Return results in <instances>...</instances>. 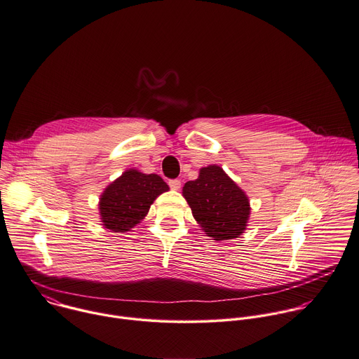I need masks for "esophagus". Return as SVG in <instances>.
Returning <instances> with one entry per match:
<instances>
[{
	"label": "esophagus",
	"instance_id": "1",
	"mask_svg": "<svg viewBox=\"0 0 359 359\" xmlns=\"http://www.w3.org/2000/svg\"><path fill=\"white\" fill-rule=\"evenodd\" d=\"M169 186H170L172 190H179L180 186H182V183H180V180L173 179V180H169Z\"/></svg>",
	"mask_w": 359,
	"mask_h": 359
}]
</instances>
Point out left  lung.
I'll use <instances>...</instances> for the list:
<instances>
[{"instance_id": "8db88e82", "label": "left lung", "mask_w": 359, "mask_h": 359, "mask_svg": "<svg viewBox=\"0 0 359 359\" xmlns=\"http://www.w3.org/2000/svg\"><path fill=\"white\" fill-rule=\"evenodd\" d=\"M183 197L200 228L214 241L239 238L246 231L249 197L221 166L201 168L198 177L183 186Z\"/></svg>"}]
</instances>
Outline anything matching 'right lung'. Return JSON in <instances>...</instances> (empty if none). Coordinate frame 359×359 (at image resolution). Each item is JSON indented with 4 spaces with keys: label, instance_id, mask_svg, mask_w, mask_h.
Returning a JSON list of instances; mask_svg holds the SVG:
<instances>
[{
    "label": "right lung",
    "instance_id": "right-lung-1",
    "mask_svg": "<svg viewBox=\"0 0 359 359\" xmlns=\"http://www.w3.org/2000/svg\"><path fill=\"white\" fill-rule=\"evenodd\" d=\"M168 190L169 186L161 176L127 169L100 194L97 208L103 228L116 233L131 231L147 217L152 203Z\"/></svg>",
    "mask_w": 359,
    "mask_h": 359
}]
</instances>
